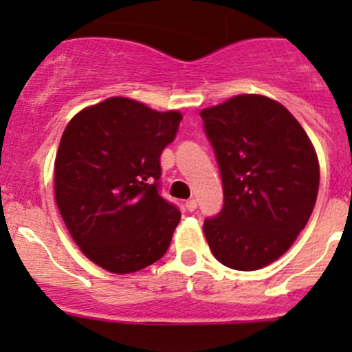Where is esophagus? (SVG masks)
Listing matches in <instances>:
<instances>
[{"instance_id": "esophagus-1", "label": "esophagus", "mask_w": 352, "mask_h": 352, "mask_svg": "<svg viewBox=\"0 0 352 352\" xmlns=\"http://www.w3.org/2000/svg\"><path fill=\"white\" fill-rule=\"evenodd\" d=\"M186 208L189 209V211H196V209H197V201H196V199H189V201L186 202Z\"/></svg>"}]
</instances>
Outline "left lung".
I'll return each mask as SVG.
<instances>
[{
  "label": "left lung",
  "mask_w": 352,
  "mask_h": 352,
  "mask_svg": "<svg viewBox=\"0 0 352 352\" xmlns=\"http://www.w3.org/2000/svg\"><path fill=\"white\" fill-rule=\"evenodd\" d=\"M201 117L225 199L202 226L209 248L226 267H264L310 219L320 182L317 153L289 110L262 95H236Z\"/></svg>",
  "instance_id": "8db88e82"
}]
</instances>
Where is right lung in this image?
<instances>
[{
  "instance_id": "1",
  "label": "right lung",
  "mask_w": 352,
  "mask_h": 352,
  "mask_svg": "<svg viewBox=\"0 0 352 352\" xmlns=\"http://www.w3.org/2000/svg\"><path fill=\"white\" fill-rule=\"evenodd\" d=\"M182 113L112 97L78 112L63 133L54 192L80 250L116 274L162 258L180 221L160 196V155L175 140Z\"/></svg>"
}]
</instances>
